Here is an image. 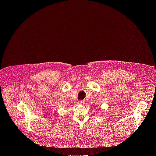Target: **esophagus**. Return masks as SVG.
Here are the masks:
<instances>
[{
	"instance_id": "obj_1",
	"label": "esophagus",
	"mask_w": 156,
	"mask_h": 156,
	"mask_svg": "<svg viewBox=\"0 0 156 156\" xmlns=\"http://www.w3.org/2000/svg\"><path fill=\"white\" fill-rule=\"evenodd\" d=\"M78 102L80 104H84V101H79Z\"/></svg>"
}]
</instances>
